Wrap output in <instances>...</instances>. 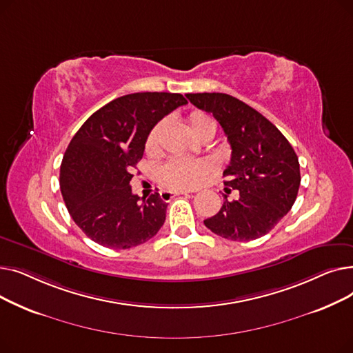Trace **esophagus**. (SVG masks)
<instances>
[{"label": "esophagus", "instance_id": "esophagus-1", "mask_svg": "<svg viewBox=\"0 0 353 353\" xmlns=\"http://www.w3.org/2000/svg\"><path fill=\"white\" fill-rule=\"evenodd\" d=\"M190 192H188V190H176V192H169V190H163V192H160V197H161V200H164V201H170L173 197H176V196H183V194H189Z\"/></svg>", "mask_w": 353, "mask_h": 353}]
</instances>
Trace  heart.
I'll return each mask as SVG.
<instances>
[{
    "instance_id": "heart-1",
    "label": "heart",
    "mask_w": 353,
    "mask_h": 353,
    "mask_svg": "<svg viewBox=\"0 0 353 353\" xmlns=\"http://www.w3.org/2000/svg\"><path fill=\"white\" fill-rule=\"evenodd\" d=\"M190 132L201 139L206 134L216 133V121L214 119L205 113V111H192L189 119ZM164 133V123L156 124L152 132L148 133L145 140V152L147 154H156L160 148V140ZM210 172V164L203 160L192 159H173L165 163L159 173L160 183L170 189H192L199 186L205 180L206 174Z\"/></svg>"
}]
</instances>
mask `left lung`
Masks as SVG:
<instances>
[{
    "label": "left lung",
    "instance_id": "left-lung-1",
    "mask_svg": "<svg viewBox=\"0 0 353 353\" xmlns=\"http://www.w3.org/2000/svg\"><path fill=\"white\" fill-rule=\"evenodd\" d=\"M186 97L214 116L232 147L223 177L237 197L230 201L225 196L223 206L205 226L234 242L265 236L292 209L299 192V160L293 147L274 124L236 97L223 92Z\"/></svg>",
    "mask_w": 353,
    "mask_h": 353
}]
</instances>
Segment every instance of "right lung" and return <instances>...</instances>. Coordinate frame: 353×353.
<instances>
[{"label": "right lung", "instance_id": "obj_1", "mask_svg": "<svg viewBox=\"0 0 353 353\" xmlns=\"http://www.w3.org/2000/svg\"><path fill=\"white\" fill-rule=\"evenodd\" d=\"M184 104L179 92L127 94L91 114L70 141L60 189L70 216L92 242L130 249L163 226L167 203L159 193L148 199L133 194L130 180L152 128Z\"/></svg>", "mask_w": 353, "mask_h": 353}]
</instances>
